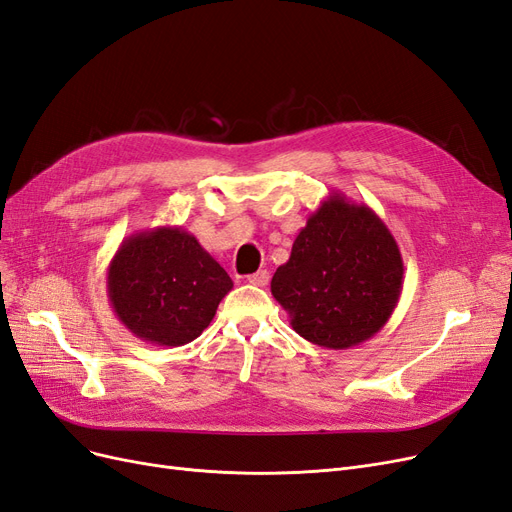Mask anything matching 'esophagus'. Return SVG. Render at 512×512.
<instances>
[{
    "label": "esophagus",
    "mask_w": 512,
    "mask_h": 512,
    "mask_svg": "<svg viewBox=\"0 0 512 512\" xmlns=\"http://www.w3.org/2000/svg\"><path fill=\"white\" fill-rule=\"evenodd\" d=\"M249 283L255 287H266L270 283V272L268 270H259L249 276Z\"/></svg>",
    "instance_id": "obj_1"
}]
</instances>
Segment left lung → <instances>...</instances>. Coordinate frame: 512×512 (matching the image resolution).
Returning <instances> with one entry per match:
<instances>
[{
  "mask_svg": "<svg viewBox=\"0 0 512 512\" xmlns=\"http://www.w3.org/2000/svg\"><path fill=\"white\" fill-rule=\"evenodd\" d=\"M404 285L398 242L368 204L332 191L272 276L291 327L323 349H351L391 319Z\"/></svg>",
  "mask_w": 512,
  "mask_h": 512,
  "instance_id": "1",
  "label": "left lung"
}]
</instances>
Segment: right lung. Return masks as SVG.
<instances>
[{
    "mask_svg": "<svg viewBox=\"0 0 512 512\" xmlns=\"http://www.w3.org/2000/svg\"><path fill=\"white\" fill-rule=\"evenodd\" d=\"M106 287L114 315L131 336L183 346L210 325L234 283L193 234L161 225L121 242Z\"/></svg>",
    "mask_w": 512,
    "mask_h": 512,
    "instance_id": "right-lung-1",
    "label": "right lung"
}]
</instances>
